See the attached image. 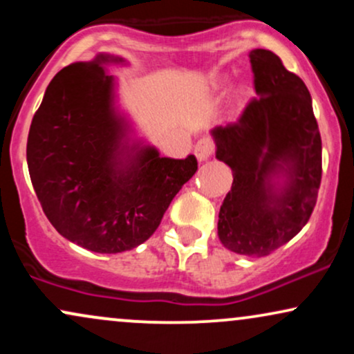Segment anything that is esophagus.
I'll return each mask as SVG.
<instances>
[{
    "label": "esophagus",
    "mask_w": 354,
    "mask_h": 354,
    "mask_svg": "<svg viewBox=\"0 0 354 354\" xmlns=\"http://www.w3.org/2000/svg\"><path fill=\"white\" fill-rule=\"evenodd\" d=\"M214 153V141L211 138H201L194 146V154L198 161H206Z\"/></svg>",
    "instance_id": "1"
}]
</instances>
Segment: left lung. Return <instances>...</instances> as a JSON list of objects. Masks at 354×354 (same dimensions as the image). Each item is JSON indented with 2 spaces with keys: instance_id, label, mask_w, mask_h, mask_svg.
<instances>
[{
  "instance_id": "obj_1",
  "label": "left lung",
  "mask_w": 354,
  "mask_h": 354,
  "mask_svg": "<svg viewBox=\"0 0 354 354\" xmlns=\"http://www.w3.org/2000/svg\"><path fill=\"white\" fill-rule=\"evenodd\" d=\"M256 98L236 123L211 131L216 158L233 171L219 209L223 246L266 256L310 219L321 183V136L311 95L273 51L250 53Z\"/></svg>"
}]
</instances>
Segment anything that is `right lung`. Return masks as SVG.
<instances>
[{
	"label": "right lung",
	"mask_w": 354,
	"mask_h": 354,
	"mask_svg": "<svg viewBox=\"0 0 354 354\" xmlns=\"http://www.w3.org/2000/svg\"><path fill=\"white\" fill-rule=\"evenodd\" d=\"M109 63L124 59L98 55L51 80L31 121L26 160L36 196L61 236L113 254L151 236L198 161L193 154L163 158L131 140Z\"/></svg>",
	"instance_id": "right-lung-1"
}]
</instances>
